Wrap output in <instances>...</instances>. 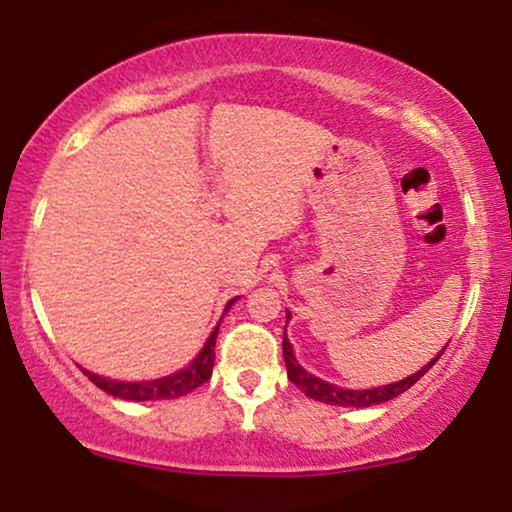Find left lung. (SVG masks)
<instances>
[{"instance_id": "1", "label": "left lung", "mask_w": 512, "mask_h": 512, "mask_svg": "<svg viewBox=\"0 0 512 512\" xmlns=\"http://www.w3.org/2000/svg\"><path fill=\"white\" fill-rule=\"evenodd\" d=\"M290 318H292V314L287 311V321H290ZM285 330H287V326H285ZM446 347H443V350L438 352L431 362H426L422 369L414 371V374H410V376L400 378V381L386 383V386H376V388L352 390V388L335 386V383L323 381V378H318L311 374V371H306L304 366L297 362V354H294L292 342L287 340V333L282 335V357H285L287 378H290L294 386L302 390L304 395H309V398H314L318 402H326V405H338V407H371V405H381V402L398 398L400 393H405L407 388H412L414 383H417L419 378H422L426 371H429L431 366L438 362V359H441V354L446 352Z\"/></svg>"}]
</instances>
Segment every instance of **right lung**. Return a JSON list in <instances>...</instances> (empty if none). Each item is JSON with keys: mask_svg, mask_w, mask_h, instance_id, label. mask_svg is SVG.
I'll use <instances>...</instances> for the list:
<instances>
[{"mask_svg": "<svg viewBox=\"0 0 512 512\" xmlns=\"http://www.w3.org/2000/svg\"><path fill=\"white\" fill-rule=\"evenodd\" d=\"M234 302H237V297L230 299V302L225 304V311H222V316H225L227 311L232 309ZM220 323H222V318L218 323H215V328L210 330L208 340L203 342V347L198 350L196 357L191 359V362L186 364L184 369L174 371V374H167V376H160V378H150V381H117V378H107V376L93 374V371L83 369V366H81V371L100 390H105V393H110L119 400L146 402V400L179 398V395L191 393V390L201 386V383H206L210 374H213L215 338H218V333H220Z\"/></svg>", "mask_w": 512, "mask_h": 512, "instance_id": "obj_1", "label": "right lung"}]
</instances>
